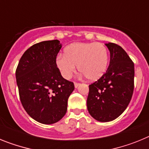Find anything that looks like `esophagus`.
<instances>
[{"label": "esophagus", "instance_id": "1", "mask_svg": "<svg viewBox=\"0 0 149 149\" xmlns=\"http://www.w3.org/2000/svg\"><path fill=\"white\" fill-rule=\"evenodd\" d=\"M79 86H80V84H79V83H74V87L77 88Z\"/></svg>", "mask_w": 149, "mask_h": 149}]
</instances>
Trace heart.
Returning a JSON list of instances; mask_svg holds the SVG:
<instances>
[{
	"mask_svg": "<svg viewBox=\"0 0 149 149\" xmlns=\"http://www.w3.org/2000/svg\"><path fill=\"white\" fill-rule=\"evenodd\" d=\"M55 63L64 78H70L77 65L88 80L96 81L107 68L108 51L101 43H73L65 48L64 54L56 56Z\"/></svg>",
	"mask_w": 149,
	"mask_h": 149,
	"instance_id": "obj_1",
	"label": "heart"
}]
</instances>
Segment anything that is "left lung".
<instances>
[{
  "mask_svg": "<svg viewBox=\"0 0 149 149\" xmlns=\"http://www.w3.org/2000/svg\"><path fill=\"white\" fill-rule=\"evenodd\" d=\"M110 60L102 77L89 85L87 109L95 120L110 122L123 113L134 93V64L125 51L114 43L105 44Z\"/></svg>",
  "mask_w": 149,
  "mask_h": 149,
  "instance_id": "8db88e82",
  "label": "left lung"
}]
</instances>
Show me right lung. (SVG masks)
Here are the masks:
<instances>
[{
  "label": "right lung",
  "mask_w": 149,
  "mask_h": 149,
  "mask_svg": "<svg viewBox=\"0 0 149 149\" xmlns=\"http://www.w3.org/2000/svg\"><path fill=\"white\" fill-rule=\"evenodd\" d=\"M61 48L57 39L33 45L22 55L15 72L22 106L31 118L45 125L65 116L68 97L74 89L56 65Z\"/></svg>",
  "instance_id": "add662e5"
}]
</instances>
